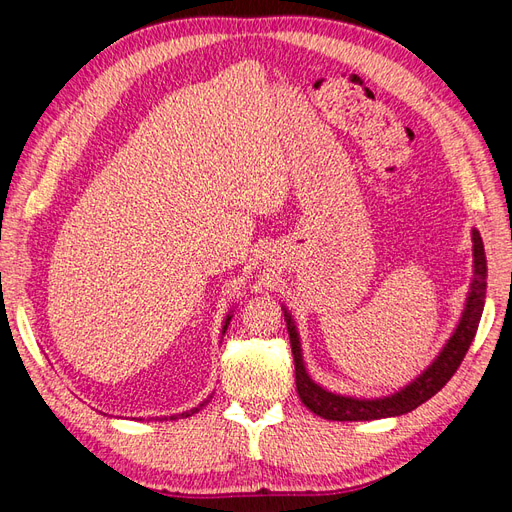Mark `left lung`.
Segmentation results:
<instances>
[{
    "label": "left lung",
    "instance_id": "8db88e82",
    "mask_svg": "<svg viewBox=\"0 0 512 512\" xmlns=\"http://www.w3.org/2000/svg\"><path fill=\"white\" fill-rule=\"evenodd\" d=\"M472 243H474L472 245L474 277H472L466 307H463L457 329L453 331L451 337H448V342L436 356V361H433L421 376L414 378L410 384L404 386V389H399L389 397H376V399L346 397L318 386L305 371L299 331L294 327L292 316L284 307V320L288 327L290 348L294 356V378H297V393L303 404L314 414L327 418V421H376V418L408 414L436 395L442 386L453 378L457 367L461 365L463 356H466L472 339L476 335L480 316H483L485 292H487V258H485L483 239H480V232L476 228L472 230Z\"/></svg>",
    "mask_w": 512,
    "mask_h": 512
}]
</instances>
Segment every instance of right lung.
Masks as SVG:
<instances>
[{
	"label": "right lung",
	"instance_id": "right-lung-1",
	"mask_svg": "<svg viewBox=\"0 0 512 512\" xmlns=\"http://www.w3.org/2000/svg\"><path fill=\"white\" fill-rule=\"evenodd\" d=\"M230 314L226 316V320H224V327H222V335L226 333V329H228V324H230ZM211 397L213 395H209L205 401H203V404H200V406H196V408H192V410H188V412H181V414H173V416H170V421H177V418H188V416H192V414H196L200 408H203V406H207L209 404V401H211ZM166 418V416H164ZM156 421H158V418H156Z\"/></svg>",
	"mask_w": 512,
	"mask_h": 512
}]
</instances>
